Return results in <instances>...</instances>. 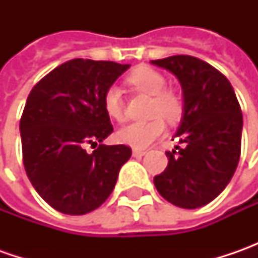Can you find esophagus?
<instances>
[{"mask_svg":"<svg viewBox=\"0 0 258 258\" xmlns=\"http://www.w3.org/2000/svg\"><path fill=\"white\" fill-rule=\"evenodd\" d=\"M145 154H146V151H144V149H136V148H134V149H132V155H134L135 158L144 156Z\"/></svg>","mask_w":258,"mask_h":258,"instance_id":"1","label":"esophagus"}]
</instances>
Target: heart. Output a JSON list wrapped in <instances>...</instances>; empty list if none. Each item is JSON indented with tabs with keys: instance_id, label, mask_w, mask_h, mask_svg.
I'll use <instances>...</instances> for the list:
<instances>
[{
	"instance_id": "b5f03b06",
	"label": "heart",
	"mask_w": 258,
	"mask_h": 258,
	"mask_svg": "<svg viewBox=\"0 0 258 258\" xmlns=\"http://www.w3.org/2000/svg\"><path fill=\"white\" fill-rule=\"evenodd\" d=\"M129 83L138 90L154 96L152 116H156L148 122H134L123 126L117 132V139L124 145L136 149H144L165 134L164 119L168 122H176L182 114V102L179 96L172 90H164L165 77L151 67H138L129 76ZM103 107L112 119L122 122L124 119V107L122 92L117 86H110L103 96Z\"/></svg>"
}]
</instances>
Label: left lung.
<instances>
[{
    "mask_svg": "<svg viewBox=\"0 0 258 258\" xmlns=\"http://www.w3.org/2000/svg\"><path fill=\"white\" fill-rule=\"evenodd\" d=\"M182 87L183 110L175 134L182 148L166 152L168 166L154 178L158 192L176 207L211 203L231 181L241 151L243 114L231 83L192 55L152 60Z\"/></svg>",
    "mask_w": 258,
    "mask_h": 258,
    "instance_id": "1",
    "label": "left lung"
}]
</instances>
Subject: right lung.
<instances>
[{"instance_id":"add662e5","label":"right lung","mask_w":258,"mask_h":258,"mask_svg":"<svg viewBox=\"0 0 258 258\" xmlns=\"http://www.w3.org/2000/svg\"><path fill=\"white\" fill-rule=\"evenodd\" d=\"M131 64L75 58L55 67L28 94L20 120L23 161L35 191L54 210L83 215L113 191L132 151L103 145L113 132L104 92ZM99 142L92 154L87 143Z\"/></svg>"}]
</instances>
